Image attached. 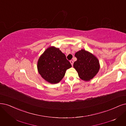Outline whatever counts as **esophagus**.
I'll list each match as a JSON object with an SVG mask.
<instances>
[{"label": "esophagus", "mask_w": 126, "mask_h": 126, "mask_svg": "<svg viewBox=\"0 0 126 126\" xmlns=\"http://www.w3.org/2000/svg\"><path fill=\"white\" fill-rule=\"evenodd\" d=\"M70 63L71 64V65L72 66L73 64V60H70Z\"/></svg>", "instance_id": "1"}]
</instances>
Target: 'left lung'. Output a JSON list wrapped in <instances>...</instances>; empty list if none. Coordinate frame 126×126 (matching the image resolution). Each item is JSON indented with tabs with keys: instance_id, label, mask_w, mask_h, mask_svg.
<instances>
[{
	"instance_id": "left-lung-1",
	"label": "left lung",
	"mask_w": 126,
	"mask_h": 126,
	"mask_svg": "<svg viewBox=\"0 0 126 126\" xmlns=\"http://www.w3.org/2000/svg\"><path fill=\"white\" fill-rule=\"evenodd\" d=\"M77 61L73 67L79 78L84 81H89L97 75L100 68L97 58L90 52L82 49L75 54Z\"/></svg>"
}]
</instances>
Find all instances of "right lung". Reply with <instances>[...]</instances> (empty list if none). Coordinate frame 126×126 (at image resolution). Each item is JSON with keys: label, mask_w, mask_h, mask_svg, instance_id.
Masks as SVG:
<instances>
[{"label": "right lung", "mask_w": 126, "mask_h": 126, "mask_svg": "<svg viewBox=\"0 0 126 126\" xmlns=\"http://www.w3.org/2000/svg\"><path fill=\"white\" fill-rule=\"evenodd\" d=\"M72 67L66 56L55 46L48 47L39 57L37 70L46 81L58 83L64 76L67 69Z\"/></svg>", "instance_id": "1"}]
</instances>
